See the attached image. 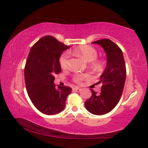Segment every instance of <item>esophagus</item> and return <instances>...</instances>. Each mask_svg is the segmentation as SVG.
Returning <instances> with one entry per match:
<instances>
[{"label": "esophagus", "instance_id": "1", "mask_svg": "<svg viewBox=\"0 0 148 148\" xmlns=\"http://www.w3.org/2000/svg\"><path fill=\"white\" fill-rule=\"evenodd\" d=\"M73 90H74V92H79L81 91V89L78 87H74V88H73Z\"/></svg>", "mask_w": 148, "mask_h": 148}]
</instances>
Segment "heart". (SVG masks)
<instances>
[{"instance_id":"obj_1","label":"heart","mask_w":148,"mask_h":148,"mask_svg":"<svg viewBox=\"0 0 148 148\" xmlns=\"http://www.w3.org/2000/svg\"><path fill=\"white\" fill-rule=\"evenodd\" d=\"M74 52L80 57L83 58L88 62H92L97 57V51L93 47L90 45H81L76 48ZM69 53L64 51L59 58V63L62 69H66L68 67ZM88 74H77L74 76V81L76 83H81L85 78L88 77Z\"/></svg>"}]
</instances>
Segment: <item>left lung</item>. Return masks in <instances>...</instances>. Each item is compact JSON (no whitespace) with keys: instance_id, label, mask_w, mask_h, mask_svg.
<instances>
[{"instance_id":"1","label":"left lung","mask_w":148,"mask_h":148,"mask_svg":"<svg viewBox=\"0 0 148 148\" xmlns=\"http://www.w3.org/2000/svg\"><path fill=\"white\" fill-rule=\"evenodd\" d=\"M92 43L102 47L107 62L98 82L102 84L101 92L91 89L92 96L85 101V106L90 113L101 115L111 111L119 102L126 79V67L123 51L111 40L102 39Z\"/></svg>"}]
</instances>
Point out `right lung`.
<instances>
[{
	"label": "right lung",
	"instance_id": "right-lung-1",
	"mask_svg": "<svg viewBox=\"0 0 148 148\" xmlns=\"http://www.w3.org/2000/svg\"><path fill=\"white\" fill-rule=\"evenodd\" d=\"M70 47L52 36H45L30 49L24 69L25 83L30 100L37 109L46 115H55L64 108L68 86L56 88L55 74L61 72L59 58Z\"/></svg>",
	"mask_w": 148,
	"mask_h": 148
}]
</instances>
